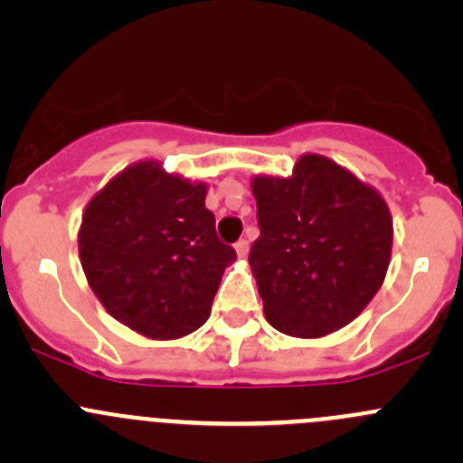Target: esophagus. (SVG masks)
Wrapping results in <instances>:
<instances>
[{"mask_svg": "<svg viewBox=\"0 0 463 463\" xmlns=\"http://www.w3.org/2000/svg\"><path fill=\"white\" fill-rule=\"evenodd\" d=\"M235 250H237V258L244 260L246 255H249V241L240 240V241H237V244H235Z\"/></svg>", "mask_w": 463, "mask_h": 463, "instance_id": "1", "label": "esophagus"}]
</instances>
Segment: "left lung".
<instances>
[{
  "label": "left lung",
  "mask_w": 463,
  "mask_h": 463,
  "mask_svg": "<svg viewBox=\"0 0 463 463\" xmlns=\"http://www.w3.org/2000/svg\"><path fill=\"white\" fill-rule=\"evenodd\" d=\"M260 237L249 264L278 331L320 338L349 325L385 279L392 214L374 188L320 154L293 175L255 176Z\"/></svg>",
  "instance_id": "obj_1"
}]
</instances>
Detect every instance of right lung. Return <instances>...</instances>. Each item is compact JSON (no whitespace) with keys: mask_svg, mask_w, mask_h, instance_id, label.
Segmentation results:
<instances>
[{"mask_svg":"<svg viewBox=\"0 0 463 463\" xmlns=\"http://www.w3.org/2000/svg\"><path fill=\"white\" fill-rule=\"evenodd\" d=\"M205 190L141 161L93 194L82 214L78 249L89 287L116 320L147 338L199 329L237 260L217 240Z\"/></svg>","mask_w":463,"mask_h":463,"instance_id":"add662e5","label":"right lung"}]
</instances>
